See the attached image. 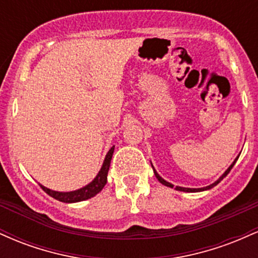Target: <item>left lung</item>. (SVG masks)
Instances as JSON below:
<instances>
[{
    "mask_svg": "<svg viewBox=\"0 0 258 258\" xmlns=\"http://www.w3.org/2000/svg\"><path fill=\"white\" fill-rule=\"evenodd\" d=\"M238 158H239V156H238ZM238 158H236L235 160H234L233 164L230 165V166L227 168L226 172H224L223 174H222V176L220 177V178H218L217 180H216L215 183H212V184H210V185H207V186H204V188H184V186H174V189H176V190H179V191H186V193H197V191H204V190H207V189L214 188L215 185H217L218 183H220L221 180L223 179L224 177H226L228 173H229V171L232 170L234 165H235V162H236V160H238ZM152 167H153V165H152ZM153 170H154V174H155V177H156V178H158V180H159L160 183H161V184H164V185H166V186H170V188H173V184H171L170 182H167V180H165L164 178H162V177H160V174H159L158 172H156L155 168L153 167Z\"/></svg>",
    "mask_w": 258,
    "mask_h": 258,
    "instance_id": "obj_1",
    "label": "left lung"
}]
</instances>
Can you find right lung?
Returning a JSON list of instances; mask_svg holds the SVG:
<instances>
[{
	"label": "right lung",
	"mask_w": 258,
	"mask_h": 258,
	"mask_svg": "<svg viewBox=\"0 0 258 258\" xmlns=\"http://www.w3.org/2000/svg\"><path fill=\"white\" fill-rule=\"evenodd\" d=\"M114 148L115 146H112L108 154H106L104 162H103L102 165V168H100V171L96 176V178L92 180L91 183H88L87 185L82 186V188L74 191H55L52 190V189L46 188V186H43L42 184H40L41 188H42L49 197L54 198V199L61 201V203H79V201L91 199L94 195L98 194L106 184V176H108L109 167H110V161L112 158V154H114Z\"/></svg>",
	"instance_id": "right-lung-1"
}]
</instances>
